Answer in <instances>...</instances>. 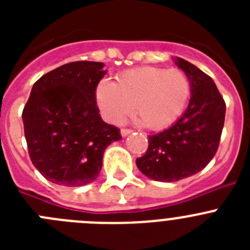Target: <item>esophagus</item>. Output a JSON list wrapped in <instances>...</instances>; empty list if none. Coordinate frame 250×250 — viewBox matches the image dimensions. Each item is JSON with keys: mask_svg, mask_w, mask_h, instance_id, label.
<instances>
[{"mask_svg": "<svg viewBox=\"0 0 250 250\" xmlns=\"http://www.w3.org/2000/svg\"><path fill=\"white\" fill-rule=\"evenodd\" d=\"M131 132H132V130H129V129H121L120 134H121V136H123V138H125V136L130 135Z\"/></svg>", "mask_w": 250, "mask_h": 250, "instance_id": "34e87169", "label": "esophagus"}]
</instances>
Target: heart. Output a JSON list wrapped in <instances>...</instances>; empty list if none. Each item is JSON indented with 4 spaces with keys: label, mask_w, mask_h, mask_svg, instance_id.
Masks as SVG:
<instances>
[{
    "label": "heart",
    "mask_w": 250,
    "mask_h": 250,
    "mask_svg": "<svg viewBox=\"0 0 250 250\" xmlns=\"http://www.w3.org/2000/svg\"><path fill=\"white\" fill-rule=\"evenodd\" d=\"M190 80L179 68L144 66L124 72L118 83L103 79L96 86V103L105 119L120 124L134 110L151 130L173 125L190 98Z\"/></svg>",
    "instance_id": "b5f03b06"
}]
</instances>
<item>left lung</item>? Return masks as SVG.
I'll return each instance as SVG.
<instances>
[{
  "label": "left lung",
  "instance_id": "obj_1",
  "mask_svg": "<svg viewBox=\"0 0 250 250\" xmlns=\"http://www.w3.org/2000/svg\"><path fill=\"white\" fill-rule=\"evenodd\" d=\"M174 63L190 80V100L184 114L164 131L150 135L141 173L156 182H176L204 169L214 158L224 126L225 103L213 79L182 57Z\"/></svg>",
  "mask_w": 250,
  "mask_h": 250
}]
</instances>
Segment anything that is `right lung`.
<instances>
[{
    "label": "right lung",
    "mask_w": 250,
    "mask_h": 250,
    "mask_svg": "<svg viewBox=\"0 0 250 250\" xmlns=\"http://www.w3.org/2000/svg\"><path fill=\"white\" fill-rule=\"evenodd\" d=\"M105 63L77 61L41 76L32 86L22 120L31 161L48 182L83 187L96 180L104 151L121 140L96 105Z\"/></svg>",
    "instance_id": "add662e5"
}]
</instances>
